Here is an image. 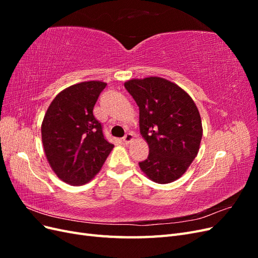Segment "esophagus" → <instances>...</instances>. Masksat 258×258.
<instances>
[{
  "mask_svg": "<svg viewBox=\"0 0 258 258\" xmlns=\"http://www.w3.org/2000/svg\"><path fill=\"white\" fill-rule=\"evenodd\" d=\"M135 140V136L132 135V134H127L126 136H124L123 138H122V141H123V143L124 144H129V143H131L132 141H134Z\"/></svg>",
  "mask_w": 258,
  "mask_h": 258,
  "instance_id": "obj_1",
  "label": "esophagus"
}]
</instances>
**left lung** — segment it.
Returning a JSON list of instances; mask_svg holds the SVG:
<instances>
[{
    "label": "left lung",
    "mask_w": 258,
    "mask_h": 258,
    "mask_svg": "<svg viewBox=\"0 0 258 258\" xmlns=\"http://www.w3.org/2000/svg\"><path fill=\"white\" fill-rule=\"evenodd\" d=\"M140 110V132L150 147L139 162L158 184L181 177L199 152L202 123L194 100L176 84L157 76L124 83Z\"/></svg>",
    "instance_id": "left-lung-1"
}]
</instances>
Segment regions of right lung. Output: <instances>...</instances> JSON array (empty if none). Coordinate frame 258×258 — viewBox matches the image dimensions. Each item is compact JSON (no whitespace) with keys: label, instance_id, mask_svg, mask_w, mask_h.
<instances>
[{"label":"right lung","instance_id":"add662e5","mask_svg":"<svg viewBox=\"0 0 258 258\" xmlns=\"http://www.w3.org/2000/svg\"><path fill=\"white\" fill-rule=\"evenodd\" d=\"M105 86L99 81L70 86L58 93L44 116L46 158L57 176L70 185H84L95 177L114 147L92 112Z\"/></svg>","mask_w":258,"mask_h":258}]
</instances>
